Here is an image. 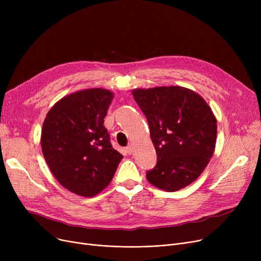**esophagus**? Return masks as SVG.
I'll return each mask as SVG.
<instances>
[{"instance_id":"esophagus-1","label":"esophagus","mask_w":261,"mask_h":261,"mask_svg":"<svg viewBox=\"0 0 261 261\" xmlns=\"http://www.w3.org/2000/svg\"><path fill=\"white\" fill-rule=\"evenodd\" d=\"M133 151H134V147H133L132 144H130V145L127 147V152H128L129 154H132Z\"/></svg>"}]
</instances>
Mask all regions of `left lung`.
<instances>
[{"label":"left lung","instance_id":"left-lung-1","mask_svg":"<svg viewBox=\"0 0 261 261\" xmlns=\"http://www.w3.org/2000/svg\"><path fill=\"white\" fill-rule=\"evenodd\" d=\"M146 115L158 154L147 180L159 189L180 190L196 181L215 152L217 119L195 91L180 87L132 90Z\"/></svg>","mask_w":261,"mask_h":261}]
</instances>
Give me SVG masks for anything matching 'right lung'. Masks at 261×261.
<instances>
[{
	"instance_id": "1",
	"label": "right lung",
	"mask_w": 261,
	"mask_h": 261,
	"mask_svg": "<svg viewBox=\"0 0 261 261\" xmlns=\"http://www.w3.org/2000/svg\"><path fill=\"white\" fill-rule=\"evenodd\" d=\"M114 93L93 88L68 94L46 114L41 148L53 175L64 188L94 197L110 184L123 158L103 126Z\"/></svg>"
}]
</instances>
